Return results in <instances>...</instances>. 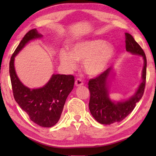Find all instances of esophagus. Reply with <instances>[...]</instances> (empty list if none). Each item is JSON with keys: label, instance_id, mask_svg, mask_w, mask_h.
<instances>
[{"label": "esophagus", "instance_id": "34e87169", "mask_svg": "<svg viewBox=\"0 0 156 156\" xmlns=\"http://www.w3.org/2000/svg\"><path fill=\"white\" fill-rule=\"evenodd\" d=\"M83 82L82 81L81 79H80V78L76 79L75 81V85L76 87H80L81 85H83Z\"/></svg>", "mask_w": 156, "mask_h": 156}]
</instances>
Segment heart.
Instances as JSON below:
<instances>
[{
    "label": "heart",
    "instance_id": "b5f03b06",
    "mask_svg": "<svg viewBox=\"0 0 156 156\" xmlns=\"http://www.w3.org/2000/svg\"><path fill=\"white\" fill-rule=\"evenodd\" d=\"M115 54V47L112 44L106 43L101 39H91L74 43L71 52L62 50L60 53V60L69 69H75L78 61L83 62L87 74L98 76L107 69Z\"/></svg>",
    "mask_w": 156,
    "mask_h": 156
}]
</instances>
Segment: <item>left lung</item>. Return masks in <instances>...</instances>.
Segmentation results:
<instances>
[{
    "label": "left lung",
    "instance_id": "obj_1",
    "mask_svg": "<svg viewBox=\"0 0 156 156\" xmlns=\"http://www.w3.org/2000/svg\"><path fill=\"white\" fill-rule=\"evenodd\" d=\"M126 50L133 55L142 57L144 61L142 71V81L133 95L128 99L118 101L109 97L110 84L114 76V68H108L104 73L89 81L90 100L89 107L91 114L102 125H112L119 122L130 114L143 96L147 73V58L143 49L137 43L131 34L125 33Z\"/></svg>",
    "mask_w": 156,
    "mask_h": 156
}]
</instances>
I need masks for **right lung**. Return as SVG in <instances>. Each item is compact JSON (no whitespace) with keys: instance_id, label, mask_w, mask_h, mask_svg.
<instances>
[{"instance_id":"right-lung-1","label":"right lung","mask_w":156,"mask_h":156,"mask_svg":"<svg viewBox=\"0 0 156 156\" xmlns=\"http://www.w3.org/2000/svg\"><path fill=\"white\" fill-rule=\"evenodd\" d=\"M42 37L36 29L25 34L11 57L9 75L14 99L20 107L34 123L43 127H51L58 122L67 98L73 88L74 77L54 73L42 87L30 89L18 78L14 66L15 57L18 53L30 41Z\"/></svg>"}]
</instances>
